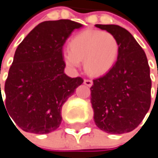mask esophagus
Here are the masks:
<instances>
[{
	"instance_id": "1",
	"label": "esophagus",
	"mask_w": 158,
	"mask_h": 158,
	"mask_svg": "<svg viewBox=\"0 0 158 158\" xmlns=\"http://www.w3.org/2000/svg\"><path fill=\"white\" fill-rule=\"evenodd\" d=\"M84 84H85L86 86H88V87H91L92 84H93V82H92V80H90V79H85V80H84Z\"/></svg>"
}]
</instances>
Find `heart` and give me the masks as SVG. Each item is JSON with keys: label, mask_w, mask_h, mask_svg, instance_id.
<instances>
[{"label": "heart", "mask_w": 158, "mask_h": 158, "mask_svg": "<svg viewBox=\"0 0 158 158\" xmlns=\"http://www.w3.org/2000/svg\"><path fill=\"white\" fill-rule=\"evenodd\" d=\"M69 51L63 56L70 68L84 61L85 70L91 76H102L114 66L119 54V42L109 32L86 30L74 35L69 43Z\"/></svg>", "instance_id": "obj_1"}]
</instances>
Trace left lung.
<instances>
[{"label":"left lung","instance_id":"left-lung-1","mask_svg":"<svg viewBox=\"0 0 158 158\" xmlns=\"http://www.w3.org/2000/svg\"><path fill=\"white\" fill-rule=\"evenodd\" d=\"M119 42L117 61L90 88L96 125L111 135L129 133L143 120L151 104L150 69L144 51L134 36L115 24H95Z\"/></svg>","mask_w":158,"mask_h":158}]
</instances>
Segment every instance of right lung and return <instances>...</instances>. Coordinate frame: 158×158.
Instances as JSON below:
<instances>
[{
	"instance_id": "add662e5",
	"label": "right lung",
	"mask_w": 158,
	"mask_h": 158,
	"mask_svg": "<svg viewBox=\"0 0 158 158\" xmlns=\"http://www.w3.org/2000/svg\"><path fill=\"white\" fill-rule=\"evenodd\" d=\"M80 27L71 20L46 21L18 46L4 85L5 102L1 95L0 105L23 131L43 135L59 127L63 104L83 82L64 73L62 55L66 40Z\"/></svg>"
}]
</instances>
